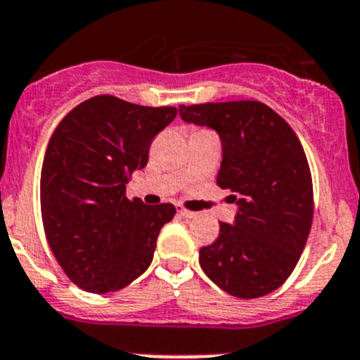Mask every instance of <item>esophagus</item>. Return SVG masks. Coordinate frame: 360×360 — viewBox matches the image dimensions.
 Returning a JSON list of instances; mask_svg holds the SVG:
<instances>
[{"label":"esophagus","mask_w":360,"mask_h":360,"mask_svg":"<svg viewBox=\"0 0 360 360\" xmlns=\"http://www.w3.org/2000/svg\"><path fill=\"white\" fill-rule=\"evenodd\" d=\"M179 215L184 217V219H195L194 212H188V210H184V208L179 210Z\"/></svg>","instance_id":"esophagus-1"}]
</instances>
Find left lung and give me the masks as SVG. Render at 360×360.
I'll return each mask as SVG.
<instances>
[{
  "instance_id": "1",
  "label": "left lung",
  "mask_w": 360,
  "mask_h": 360,
  "mask_svg": "<svg viewBox=\"0 0 360 360\" xmlns=\"http://www.w3.org/2000/svg\"><path fill=\"white\" fill-rule=\"evenodd\" d=\"M179 112L184 122L219 134L217 184L238 206L234 222H220L215 243L199 250L201 269L231 296H266L294 271L311 229V175L300 138L259 101L180 105Z\"/></svg>"
}]
</instances>
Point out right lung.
Masks as SVG:
<instances>
[{"instance_id":"add662e5","label":"right lung","mask_w":360,"mask_h":360,"mask_svg":"<svg viewBox=\"0 0 360 360\" xmlns=\"http://www.w3.org/2000/svg\"><path fill=\"white\" fill-rule=\"evenodd\" d=\"M175 117L172 106L96 96L56 127L41 166V217L59 266L80 289L113 292L150 266L159 231L176 210L129 201L126 184Z\"/></svg>"}]
</instances>
